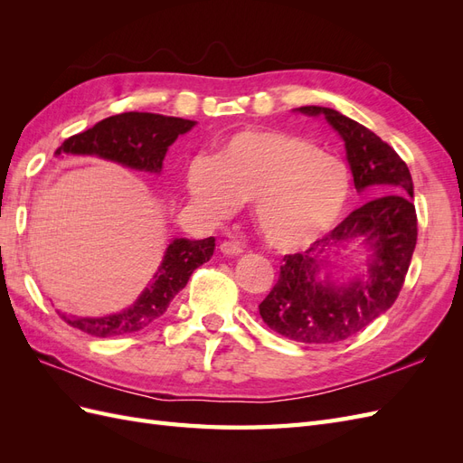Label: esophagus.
Listing matches in <instances>:
<instances>
[{
  "mask_svg": "<svg viewBox=\"0 0 463 463\" xmlns=\"http://www.w3.org/2000/svg\"><path fill=\"white\" fill-rule=\"evenodd\" d=\"M220 250H222L223 255H228V257H240L243 253V247L237 245V243H232V241H223L220 245Z\"/></svg>",
  "mask_w": 463,
  "mask_h": 463,
  "instance_id": "1",
  "label": "esophagus"
}]
</instances>
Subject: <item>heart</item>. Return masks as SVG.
<instances>
[{
    "instance_id": "heart-1",
    "label": "heart",
    "mask_w": 463,
    "mask_h": 463,
    "mask_svg": "<svg viewBox=\"0 0 463 463\" xmlns=\"http://www.w3.org/2000/svg\"><path fill=\"white\" fill-rule=\"evenodd\" d=\"M187 189L213 220L232 216L240 203H253L264 241L279 250H299L338 223L352 177L338 156L318 150L309 138L255 129L233 135L216 160H194Z\"/></svg>"
}]
</instances>
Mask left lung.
I'll list each match as a JSON object with an SVG mask.
<instances>
[{"label": "left lung", "instance_id": "obj_1", "mask_svg": "<svg viewBox=\"0 0 463 463\" xmlns=\"http://www.w3.org/2000/svg\"><path fill=\"white\" fill-rule=\"evenodd\" d=\"M296 111L322 116L342 137L357 193L371 199L305 253L286 255L278 284L259 305L262 320L284 338L334 344L365 328L394 305L417 243L410 167L396 150L361 123L322 106ZM359 242L370 253L368 272L335 283L327 255Z\"/></svg>", "mask_w": 463, "mask_h": 463}]
</instances>
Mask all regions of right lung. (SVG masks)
I'll use <instances>...</instances> for the list:
<instances>
[{"label": "right lung", "instance_id": "add662e5", "mask_svg": "<svg viewBox=\"0 0 463 463\" xmlns=\"http://www.w3.org/2000/svg\"><path fill=\"white\" fill-rule=\"evenodd\" d=\"M194 125L197 121L191 119L128 111V114L106 118L98 121L94 128L69 137L55 150V156L60 154L98 156L131 167V170L160 174L167 148L175 143L179 135H185ZM214 247V237H206V240L175 237L167 245L150 284L128 309L106 317L60 315L67 325L96 338L143 330L165 313L172 299L187 286L191 274L213 257Z\"/></svg>", "mask_w": 463, "mask_h": 463}]
</instances>
